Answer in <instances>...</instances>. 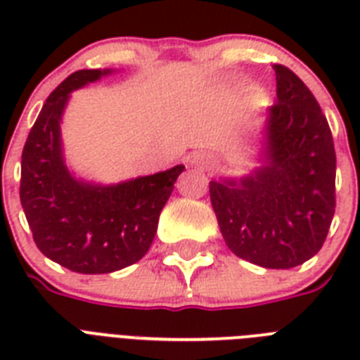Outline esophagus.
<instances>
[{"label":"esophagus","instance_id":"esophagus-1","mask_svg":"<svg viewBox=\"0 0 360 360\" xmlns=\"http://www.w3.org/2000/svg\"><path fill=\"white\" fill-rule=\"evenodd\" d=\"M192 166H196L200 169H211L214 168V157L207 151H196L191 157Z\"/></svg>","mask_w":360,"mask_h":360}]
</instances>
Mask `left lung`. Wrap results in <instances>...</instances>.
I'll return each mask as SVG.
<instances>
[{
  "label": "left lung",
  "mask_w": 360,
  "mask_h": 360,
  "mask_svg": "<svg viewBox=\"0 0 360 360\" xmlns=\"http://www.w3.org/2000/svg\"><path fill=\"white\" fill-rule=\"evenodd\" d=\"M276 104L265 112L256 169L209 183L226 245L265 269L316 256L335 217L336 155L318 101L295 72L274 65Z\"/></svg>",
  "instance_id": "left-lung-1"
}]
</instances>
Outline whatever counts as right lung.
Wrapping results in <instances>:
<instances>
[{"label":"right lung","mask_w":360,"mask_h":360,"mask_svg":"<svg viewBox=\"0 0 360 360\" xmlns=\"http://www.w3.org/2000/svg\"><path fill=\"white\" fill-rule=\"evenodd\" d=\"M76 70L59 84L37 117L24 151L20 202L39 250L82 274L114 273L140 262L157 233L158 217L185 169L97 185L70 174L63 158L61 117L70 93L112 75Z\"/></svg>","instance_id":"right-lung-1"}]
</instances>
